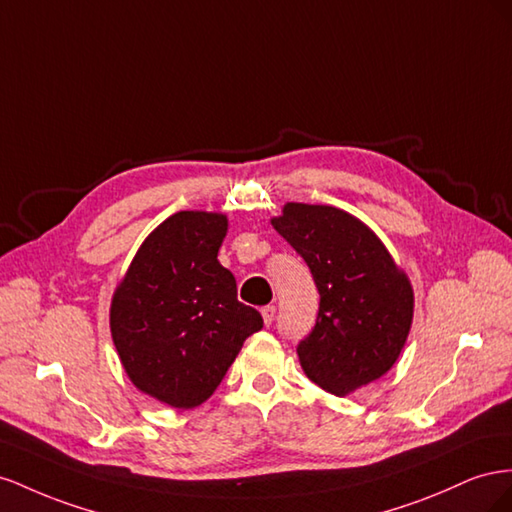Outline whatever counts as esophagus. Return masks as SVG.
Segmentation results:
<instances>
[{"mask_svg":"<svg viewBox=\"0 0 512 512\" xmlns=\"http://www.w3.org/2000/svg\"><path fill=\"white\" fill-rule=\"evenodd\" d=\"M274 315H276V306H272V304H268V306H264V309H261V317H264V324L266 326L272 324Z\"/></svg>","mask_w":512,"mask_h":512,"instance_id":"34e87169","label":"esophagus"}]
</instances>
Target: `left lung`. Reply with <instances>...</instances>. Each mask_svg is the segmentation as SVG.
<instances>
[{
    "label": "left lung",
    "mask_w": 512,
    "mask_h": 512,
    "mask_svg": "<svg viewBox=\"0 0 512 512\" xmlns=\"http://www.w3.org/2000/svg\"><path fill=\"white\" fill-rule=\"evenodd\" d=\"M272 227L306 261L319 313L298 358L306 377L345 397L397 362L414 317V289L375 233L345 210L285 203Z\"/></svg>",
    "instance_id": "left-lung-1"
}]
</instances>
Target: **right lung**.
Masks as SVG:
<instances>
[{"label":"right lung","instance_id":"obj_1","mask_svg":"<svg viewBox=\"0 0 512 512\" xmlns=\"http://www.w3.org/2000/svg\"><path fill=\"white\" fill-rule=\"evenodd\" d=\"M225 236V214L175 212L143 240L111 300V337L130 382L175 410L208 401L264 326L216 259Z\"/></svg>","mask_w":512,"mask_h":512}]
</instances>
